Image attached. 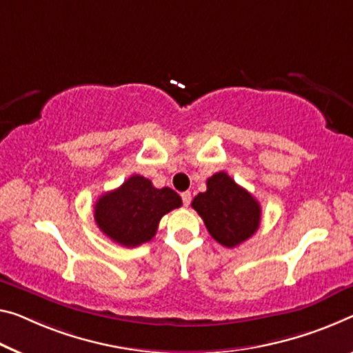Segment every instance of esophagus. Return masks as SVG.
Instances as JSON below:
<instances>
[{"instance_id": "1", "label": "esophagus", "mask_w": 353, "mask_h": 353, "mask_svg": "<svg viewBox=\"0 0 353 353\" xmlns=\"http://www.w3.org/2000/svg\"><path fill=\"white\" fill-rule=\"evenodd\" d=\"M181 200H183L184 207H188V205L191 203V192H183L181 194Z\"/></svg>"}]
</instances>
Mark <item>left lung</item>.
<instances>
[{"mask_svg":"<svg viewBox=\"0 0 353 353\" xmlns=\"http://www.w3.org/2000/svg\"><path fill=\"white\" fill-rule=\"evenodd\" d=\"M191 205L203 219L210 235L225 248H235L251 238L262 216L257 200L225 172L210 176L207 191L195 195Z\"/></svg>","mask_w":353,"mask_h":353,"instance_id":"1","label":"left lung"}]
</instances>
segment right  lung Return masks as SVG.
Returning <instances> with one entry per match:
<instances>
[{
  "instance_id": "right-lung-1",
  "label": "right lung",
  "mask_w": 353,
  "mask_h": 353,
  "mask_svg": "<svg viewBox=\"0 0 353 353\" xmlns=\"http://www.w3.org/2000/svg\"><path fill=\"white\" fill-rule=\"evenodd\" d=\"M181 203V197L173 189H158L148 178L132 175L120 188L97 199L94 221L110 240L135 248L150 241L162 216L180 208Z\"/></svg>"
}]
</instances>
